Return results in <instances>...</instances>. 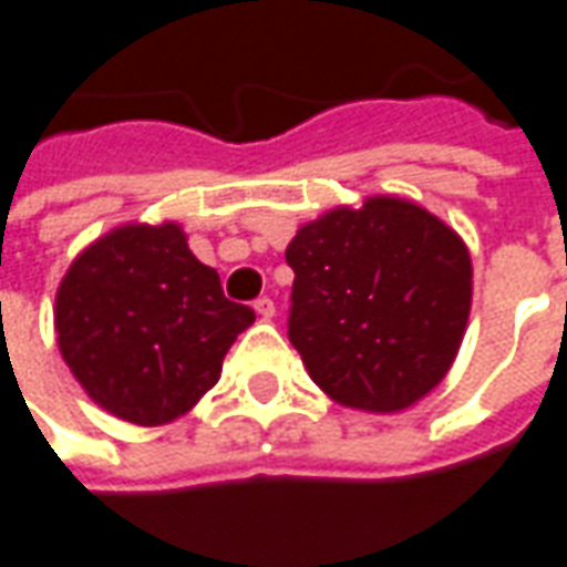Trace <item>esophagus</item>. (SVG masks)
<instances>
[{"label": "esophagus", "mask_w": 567, "mask_h": 567, "mask_svg": "<svg viewBox=\"0 0 567 567\" xmlns=\"http://www.w3.org/2000/svg\"><path fill=\"white\" fill-rule=\"evenodd\" d=\"M255 312L260 319H272V316H276V303H272L270 297H257Z\"/></svg>", "instance_id": "34e87169"}]
</instances>
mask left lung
<instances>
[{
    "instance_id": "obj_1",
    "label": "left lung",
    "mask_w": 567,
    "mask_h": 567,
    "mask_svg": "<svg viewBox=\"0 0 567 567\" xmlns=\"http://www.w3.org/2000/svg\"><path fill=\"white\" fill-rule=\"evenodd\" d=\"M288 338L338 405L395 414L433 393L461 350L473 260L417 202L368 196L297 229Z\"/></svg>"
}]
</instances>
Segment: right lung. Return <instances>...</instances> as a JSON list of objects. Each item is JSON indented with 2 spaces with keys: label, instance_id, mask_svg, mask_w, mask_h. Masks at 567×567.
Here are the masks:
<instances>
[{
  "label": "right lung",
  "instance_id": "obj_1",
  "mask_svg": "<svg viewBox=\"0 0 567 567\" xmlns=\"http://www.w3.org/2000/svg\"><path fill=\"white\" fill-rule=\"evenodd\" d=\"M255 310L224 297L181 224H122L82 251L58 285L54 331L66 368L118 421L184 417L220 380Z\"/></svg>",
  "mask_w": 567,
  "mask_h": 567
}]
</instances>
